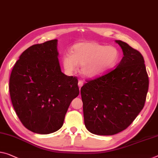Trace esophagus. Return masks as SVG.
<instances>
[{
  "mask_svg": "<svg viewBox=\"0 0 158 158\" xmlns=\"http://www.w3.org/2000/svg\"><path fill=\"white\" fill-rule=\"evenodd\" d=\"M82 85H83V81H78V86H79V87H81Z\"/></svg>",
  "mask_w": 158,
  "mask_h": 158,
  "instance_id": "obj_1",
  "label": "esophagus"
}]
</instances>
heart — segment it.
Returning a JSON list of instances; mask_svg holds the SVG:
<instances>
[{
    "instance_id": "heart-1",
    "label": "heart",
    "mask_w": 158,
    "mask_h": 158,
    "mask_svg": "<svg viewBox=\"0 0 158 158\" xmlns=\"http://www.w3.org/2000/svg\"><path fill=\"white\" fill-rule=\"evenodd\" d=\"M118 58L119 53L116 48L86 41L73 46L71 54H65L62 63L68 73H73L77 65H81L80 73L84 77L93 78L114 66Z\"/></svg>"
}]
</instances>
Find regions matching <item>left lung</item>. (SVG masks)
<instances>
[{
  "mask_svg": "<svg viewBox=\"0 0 158 158\" xmlns=\"http://www.w3.org/2000/svg\"><path fill=\"white\" fill-rule=\"evenodd\" d=\"M115 42L123 54L119 64L81 89L85 125L96 135H111L126 129L143 108L148 90L141 54L126 42Z\"/></svg>",
  "mask_w": 158,
  "mask_h": 158,
  "instance_id": "left-lung-1",
  "label": "left lung"
}]
</instances>
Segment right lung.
<instances>
[{
  "instance_id": "right-lung-1",
  "label": "right lung",
  "mask_w": 158,
  "mask_h": 158,
  "mask_svg": "<svg viewBox=\"0 0 158 158\" xmlns=\"http://www.w3.org/2000/svg\"><path fill=\"white\" fill-rule=\"evenodd\" d=\"M57 41L27 48L10 77V94L17 115L24 127L40 134L61 128L70 104L79 94L77 77L60 70Z\"/></svg>"
}]
</instances>
